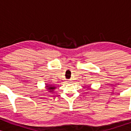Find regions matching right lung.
Here are the masks:
<instances>
[{"instance_id": "obj_1", "label": "right lung", "mask_w": 131, "mask_h": 131, "mask_svg": "<svg viewBox=\"0 0 131 131\" xmlns=\"http://www.w3.org/2000/svg\"><path fill=\"white\" fill-rule=\"evenodd\" d=\"M46 88H47L48 90H49V92H52L53 91L54 89H55V86H52V85H49L48 84L47 85H46Z\"/></svg>"}]
</instances>
